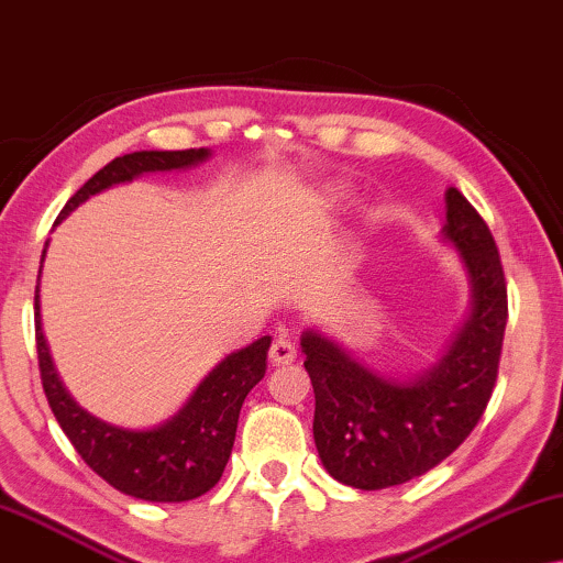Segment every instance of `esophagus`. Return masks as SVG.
<instances>
[{
	"mask_svg": "<svg viewBox=\"0 0 563 563\" xmlns=\"http://www.w3.org/2000/svg\"><path fill=\"white\" fill-rule=\"evenodd\" d=\"M296 354H298L296 344H292L290 339L278 336V339H275V342H273V346H271V362H273V367H283V364H290L292 360H296Z\"/></svg>",
	"mask_w": 563,
	"mask_h": 563,
	"instance_id": "34e87169",
	"label": "esophagus"
}]
</instances>
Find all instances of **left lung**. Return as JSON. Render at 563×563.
Listing matches in <instances>:
<instances>
[{
    "mask_svg": "<svg viewBox=\"0 0 563 563\" xmlns=\"http://www.w3.org/2000/svg\"><path fill=\"white\" fill-rule=\"evenodd\" d=\"M443 242L459 252L470 316L437 364L410 379L369 369L334 339L308 329L303 367L316 395L313 441L342 485L385 489L441 464L485 413L500 367L508 285L493 232L456 188L446 191Z\"/></svg>",
    "mask_w": 563,
    "mask_h": 563,
    "instance_id": "1",
    "label": "left lung"
}]
</instances>
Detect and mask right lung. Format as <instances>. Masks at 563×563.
<instances>
[{"label": "right lung", "mask_w": 563, "mask_h": 563, "mask_svg": "<svg viewBox=\"0 0 563 563\" xmlns=\"http://www.w3.org/2000/svg\"><path fill=\"white\" fill-rule=\"evenodd\" d=\"M211 153L199 150H140L114 157L97 176H91L55 219L68 217L89 196L109 186L130 184L142 173L180 170L203 163ZM47 247V244H45ZM45 260V252H43ZM41 260V267H43ZM35 342L45 398L55 421L74 443L86 464L114 489L147 503H186L217 485L232 454L236 421L247 393L265 377L271 336L257 339L244 350L221 360L201 379L186 406L155 429H122L91 416L70 398L47 350L41 321V285L35 288Z\"/></svg>", "instance_id": "1"}]
</instances>
